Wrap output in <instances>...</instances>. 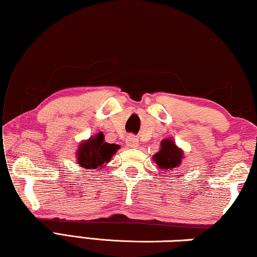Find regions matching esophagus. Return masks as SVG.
<instances>
[{
  "label": "esophagus",
  "mask_w": 257,
  "mask_h": 257,
  "mask_svg": "<svg viewBox=\"0 0 257 257\" xmlns=\"http://www.w3.org/2000/svg\"><path fill=\"white\" fill-rule=\"evenodd\" d=\"M138 139L133 136V135H129V136L127 137V139H125V144H127L128 147H133V149H135V147H138Z\"/></svg>",
  "instance_id": "esophagus-1"
}]
</instances>
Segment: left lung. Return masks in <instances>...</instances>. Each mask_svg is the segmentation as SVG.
<instances>
[{"label": "left lung", "instance_id": "8db88e82", "mask_svg": "<svg viewBox=\"0 0 257 257\" xmlns=\"http://www.w3.org/2000/svg\"><path fill=\"white\" fill-rule=\"evenodd\" d=\"M182 156H184L182 150L176 145V143L171 138H167L161 142V149L153 156V160L160 169L172 170L181 164Z\"/></svg>", "mask_w": 257, "mask_h": 257}]
</instances>
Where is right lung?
I'll return each mask as SVG.
<instances>
[{
    "label": "right lung",
    "instance_id": "right-lung-1",
    "mask_svg": "<svg viewBox=\"0 0 257 257\" xmlns=\"http://www.w3.org/2000/svg\"><path fill=\"white\" fill-rule=\"evenodd\" d=\"M119 150V145L108 144L104 142V135L98 133L87 141L82 142L77 150V162L85 169H101L110 160L115 152Z\"/></svg>",
    "mask_w": 257,
    "mask_h": 257
}]
</instances>
